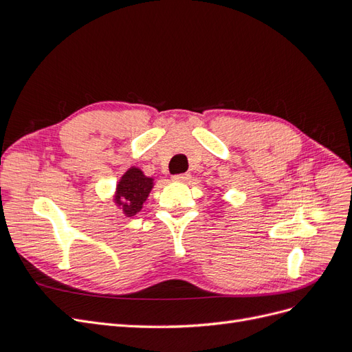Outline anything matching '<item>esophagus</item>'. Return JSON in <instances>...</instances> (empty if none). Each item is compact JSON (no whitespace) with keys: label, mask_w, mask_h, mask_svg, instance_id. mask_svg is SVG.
Instances as JSON below:
<instances>
[{"label":"esophagus","mask_w":352,"mask_h":352,"mask_svg":"<svg viewBox=\"0 0 352 352\" xmlns=\"http://www.w3.org/2000/svg\"><path fill=\"white\" fill-rule=\"evenodd\" d=\"M172 179L175 180V182H188V180L190 179V175L189 173H180V175L172 176Z\"/></svg>","instance_id":"34e87169"}]
</instances>
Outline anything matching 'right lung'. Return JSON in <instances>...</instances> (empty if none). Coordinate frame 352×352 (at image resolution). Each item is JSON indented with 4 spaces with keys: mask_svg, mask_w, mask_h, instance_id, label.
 Wrapping results in <instances>:
<instances>
[{
    "mask_svg": "<svg viewBox=\"0 0 352 352\" xmlns=\"http://www.w3.org/2000/svg\"><path fill=\"white\" fill-rule=\"evenodd\" d=\"M153 189V179L146 177L140 168L132 167L122 176L116 190V202L122 206L126 216L140 212Z\"/></svg>",
    "mask_w": 352,
    "mask_h": 352,
    "instance_id": "1",
    "label": "right lung"
}]
</instances>
